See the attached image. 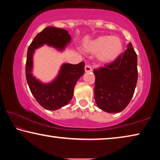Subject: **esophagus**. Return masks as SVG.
Wrapping results in <instances>:
<instances>
[{
    "label": "esophagus",
    "instance_id": "1",
    "mask_svg": "<svg viewBox=\"0 0 160 160\" xmlns=\"http://www.w3.org/2000/svg\"><path fill=\"white\" fill-rule=\"evenodd\" d=\"M92 68H91V66L90 65H86L85 66V71L86 72H91V71H92Z\"/></svg>",
    "mask_w": 160,
    "mask_h": 160
}]
</instances>
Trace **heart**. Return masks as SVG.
<instances>
[{
    "mask_svg": "<svg viewBox=\"0 0 160 160\" xmlns=\"http://www.w3.org/2000/svg\"><path fill=\"white\" fill-rule=\"evenodd\" d=\"M122 42L117 36L103 35L92 40L88 46V50L97 53L96 58L101 63L112 62L122 52Z\"/></svg>",
    "mask_w": 160,
    "mask_h": 160,
    "instance_id": "b5f03b06",
    "label": "heart"
}]
</instances>
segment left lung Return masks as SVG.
<instances>
[{
    "instance_id": "8db88e82",
    "label": "left lung",
    "mask_w": 160,
    "mask_h": 160,
    "mask_svg": "<svg viewBox=\"0 0 160 160\" xmlns=\"http://www.w3.org/2000/svg\"><path fill=\"white\" fill-rule=\"evenodd\" d=\"M123 54L112 62L93 70L95 76V100L105 112L122 111L135 92L138 82V56L131 42Z\"/></svg>"
}]
</instances>
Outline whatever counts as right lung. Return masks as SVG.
<instances>
[{"label": "right lung", "instance_id": "add662e5", "mask_svg": "<svg viewBox=\"0 0 160 160\" xmlns=\"http://www.w3.org/2000/svg\"><path fill=\"white\" fill-rule=\"evenodd\" d=\"M71 41L66 30L47 27L34 38L28 49L25 75L30 92L42 108L56 110L66 105L72 100L76 82L85 72V62L72 65L63 63L58 75L51 82L45 83L32 75L35 50L47 45L62 51Z\"/></svg>", "mask_w": 160, "mask_h": 160}]
</instances>
